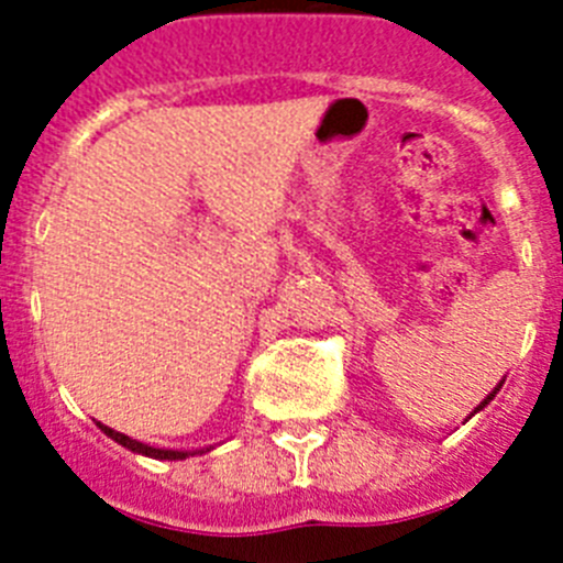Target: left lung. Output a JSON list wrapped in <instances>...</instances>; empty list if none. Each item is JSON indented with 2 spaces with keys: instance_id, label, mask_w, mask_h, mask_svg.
I'll return each instance as SVG.
<instances>
[{
  "instance_id": "1",
  "label": "left lung",
  "mask_w": 563,
  "mask_h": 563,
  "mask_svg": "<svg viewBox=\"0 0 563 563\" xmlns=\"http://www.w3.org/2000/svg\"><path fill=\"white\" fill-rule=\"evenodd\" d=\"M501 383H505V380H501ZM501 383H499V386H496V389H494V391H490V395H487V397H485V400H482V402H479V406H476V409H474V411H471V417H474V415H476V411H482V409H485L487 402L494 400V397H496V391H499V389H501Z\"/></svg>"
}]
</instances>
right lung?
<instances>
[{
	"label": "right lung",
	"mask_w": 563,
	"mask_h": 563,
	"mask_svg": "<svg viewBox=\"0 0 563 563\" xmlns=\"http://www.w3.org/2000/svg\"><path fill=\"white\" fill-rule=\"evenodd\" d=\"M98 429H101L103 434L109 437V440H114V442H118V445H123V449L132 451V454L152 456V460H186V456H197V454H206V451H211V449H200V451L154 449V445H146V442H137V440H132V437L121 434V431H112V429H109V426H103V422H98Z\"/></svg>",
	"instance_id": "1"
}]
</instances>
